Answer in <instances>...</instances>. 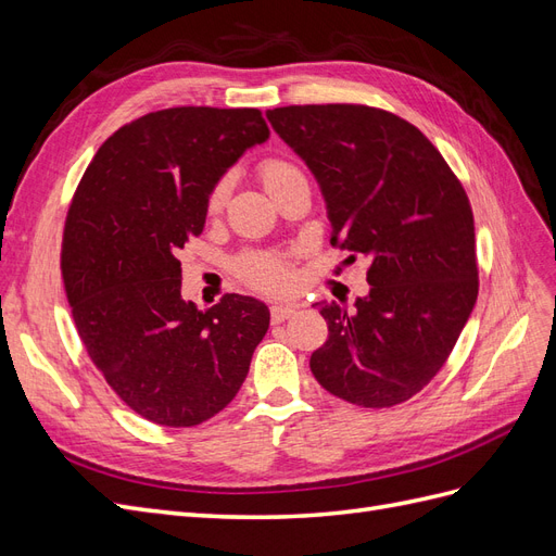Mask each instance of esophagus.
I'll return each instance as SVG.
<instances>
[{"instance_id":"1","label":"esophagus","mask_w":556,"mask_h":556,"mask_svg":"<svg viewBox=\"0 0 556 556\" xmlns=\"http://www.w3.org/2000/svg\"><path fill=\"white\" fill-rule=\"evenodd\" d=\"M292 315H294V308H290V306H280V304L271 306V323H274V325L285 323V319L292 317Z\"/></svg>"}]
</instances>
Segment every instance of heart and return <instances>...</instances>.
<instances>
[{
    "label": "heart",
    "instance_id": "heart-1",
    "mask_svg": "<svg viewBox=\"0 0 556 556\" xmlns=\"http://www.w3.org/2000/svg\"><path fill=\"white\" fill-rule=\"evenodd\" d=\"M257 172L268 192L282 182L304 176V172H301L292 160L278 157V155L262 160ZM225 199H227V180L215 182L206 199V211L211 215H217L225 206ZM233 268H237V276L248 285V288L264 294H285L290 292L294 285V266L288 252L252 250L241 255L237 264H233Z\"/></svg>",
    "mask_w": 556,
    "mask_h": 556
}]
</instances>
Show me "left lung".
I'll list each match as a JSON object with an SVG mask.
<instances>
[{"mask_svg": "<svg viewBox=\"0 0 556 556\" xmlns=\"http://www.w3.org/2000/svg\"><path fill=\"white\" fill-rule=\"evenodd\" d=\"M306 160L327 199L331 245L368 257L371 292L355 311L319 308L329 339L315 380L362 408H392L433 380L478 299L473 211L464 185L422 131L366 104L266 113Z\"/></svg>", "mask_w": 556, "mask_h": 556, "instance_id": "8db88e82", "label": "left lung"}]
</instances>
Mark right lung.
Instances as JSON below:
<instances>
[{"instance_id": "obj_1", "label": "right lung", "mask_w": 556, "mask_h": 556, "mask_svg": "<svg viewBox=\"0 0 556 556\" xmlns=\"http://www.w3.org/2000/svg\"><path fill=\"white\" fill-rule=\"evenodd\" d=\"M266 137L260 109L148 113L111 134L72 197L60 268L74 325L97 371L148 422L194 427L220 413L268 329L252 296L185 304L178 260L204 231L213 185Z\"/></svg>"}]
</instances>
